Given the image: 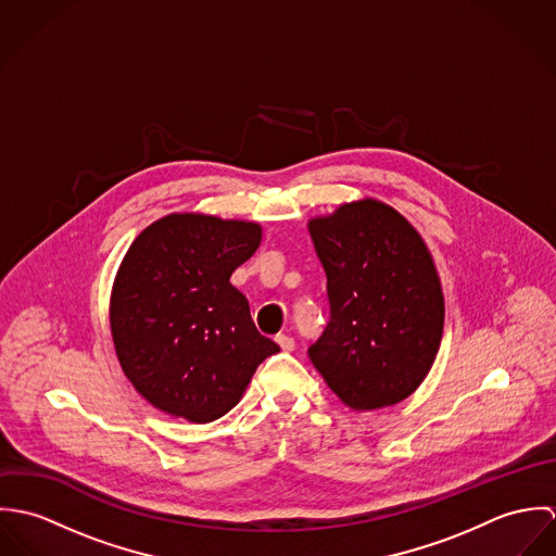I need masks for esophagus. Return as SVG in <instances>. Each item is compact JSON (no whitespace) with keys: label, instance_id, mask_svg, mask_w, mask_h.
Masks as SVG:
<instances>
[{"label":"esophagus","instance_id":"1","mask_svg":"<svg viewBox=\"0 0 556 556\" xmlns=\"http://www.w3.org/2000/svg\"><path fill=\"white\" fill-rule=\"evenodd\" d=\"M276 342H278V346H280L285 353H291V351L295 349V340H293L291 336H287V333H278V336H276Z\"/></svg>","mask_w":556,"mask_h":556}]
</instances>
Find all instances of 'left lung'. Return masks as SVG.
<instances>
[{
  "instance_id": "8db88e82",
  "label": "left lung",
  "mask_w": 556,
  "mask_h": 556,
  "mask_svg": "<svg viewBox=\"0 0 556 556\" xmlns=\"http://www.w3.org/2000/svg\"><path fill=\"white\" fill-rule=\"evenodd\" d=\"M327 276L329 320L308 357L344 404L372 410L410 396L443 336V293L419 233L364 199L308 225Z\"/></svg>"
}]
</instances>
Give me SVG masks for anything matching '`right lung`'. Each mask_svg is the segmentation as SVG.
I'll use <instances>...</instances> for the list:
<instances>
[{
	"mask_svg": "<svg viewBox=\"0 0 556 556\" xmlns=\"http://www.w3.org/2000/svg\"><path fill=\"white\" fill-rule=\"evenodd\" d=\"M258 243L256 223L170 214L126 252L111 295L113 342L135 390L160 410L214 421L280 351L229 282Z\"/></svg>",
	"mask_w": 556,
	"mask_h": 556,
	"instance_id": "obj_1",
	"label": "right lung"
}]
</instances>
